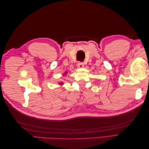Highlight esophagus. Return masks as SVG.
<instances>
[{
  "instance_id": "34e87169",
  "label": "esophagus",
  "mask_w": 149,
  "mask_h": 149,
  "mask_svg": "<svg viewBox=\"0 0 149 149\" xmlns=\"http://www.w3.org/2000/svg\"><path fill=\"white\" fill-rule=\"evenodd\" d=\"M77 66L79 68H82L84 67V64L81 62H78Z\"/></svg>"
}]
</instances>
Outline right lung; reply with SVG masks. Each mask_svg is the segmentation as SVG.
I'll return each mask as SVG.
<instances>
[{
    "label": "right lung",
    "instance_id": "obj_1",
    "mask_svg": "<svg viewBox=\"0 0 149 149\" xmlns=\"http://www.w3.org/2000/svg\"><path fill=\"white\" fill-rule=\"evenodd\" d=\"M66 73H66H66H65V74H66ZM63 84V83H60V84H61V85H62Z\"/></svg>",
    "mask_w": 149,
    "mask_h": 149
}]
</instances>
